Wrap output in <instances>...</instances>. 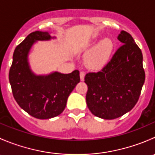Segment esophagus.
<instances>
[{
  "instance_id": "esophagus-1",
  "label": "esophagus",
  "mask_w": 155,
  "mask_h": 155,
  "mask_svg": "<svg viewBox=\"0 0 155 155\" xmlns=\"http://www.w3.org/2000/svg\"><path fill=\"white\" fill-rule=\"evenodd\" d=\"M85 73L83 71H81L80 72V79L81 81H83L84 80V78H85Z\"/></svg>"
}]
</instances>
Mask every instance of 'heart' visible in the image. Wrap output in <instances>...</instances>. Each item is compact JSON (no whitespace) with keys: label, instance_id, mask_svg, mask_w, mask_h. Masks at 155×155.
Returning a JSON list of instances; mask_svg holds the SVG:
<instances>
[{"label":"heart","instance_id":"1","mask_svg":"<svg viewBox=\"0 0 155 155\" xmlns=\"http://www.w3.org/2000/svg\"><path fill=\"white\" fill-rule=\"evenodd\" d=\"M113 49V43L110 40H104L101 42L87 59L88 66L92 69H100L109 61Z\"/></svg>","mask_w":155,"mask_h":155}]
</instances>
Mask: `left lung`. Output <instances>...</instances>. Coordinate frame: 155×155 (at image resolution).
Segmentation results:
<instances>
[{
	"instance_id": "8db88e82",
	"label": "left lung",
	"mask_w": 155,
	"mask_h": 155,
	"mask_svg": "<svg viewBox=\"0 0 155 155\" xmlns=\"http://www.w3.org/2000/svg\"><path fill=\"white\" fill-rule=\"evenodd\" d=\"M118 39L122 45L107 64L85 76L87 107L93 115L104 119H115L130 111L145 82L141 49L126 31H121Z\"/></svg>"
}]
</instances>
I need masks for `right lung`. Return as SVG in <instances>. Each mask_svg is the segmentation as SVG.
<instances>
[{
	"instance_id": "1",
	"label": "right lung",
	"mask_w": 155,
	"mask_h": 155,
	"mask_svg": "<svg viewBox=\"0 0 155 155\" xmlns=\"http://www.w3.org/2000/svg\"><path fill=\"white\" fill-rule=\"evenodd\" d=\"M47 31L31 33L15 48L9 80L15 101L26 112L38 119L60 115L66 107L70 94L80 82L79 71L69 74L54 72L48 76H35L30 70L28 54L34 42L48 40Z\"/></svg>"
}]
</instances>
